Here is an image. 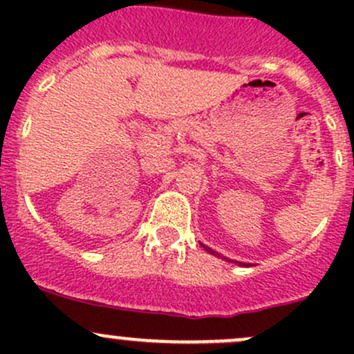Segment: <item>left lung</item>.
Wrapping results in <instances>:
<instances>
[{"label": "left lung", "instance_id": "8db88e82", "mask_svg": "<svg viewBox=\"0 0 354 354\" xmlns=\"http://www.w3.org/2000/svg\"><path fill=\"white\" fill-rule=\"evenodd\" d=\"M202 246H203V248L207 250V252L210 253V255H216V257H219V259H221V255H219V253H217V252H214L212 248H209V246H205V245H202ZM224 260H226V262H233V260H227L226 257H224ZM234 263H238V266H245V263H241V262H236V260H234Z\"/></svg>", "mask_w": 354, "mask_h": 354}]
</instances>
